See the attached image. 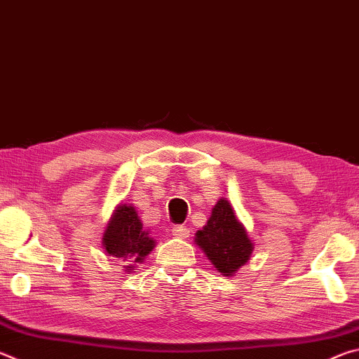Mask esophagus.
I'll return each instance as SVG.
<instances>
[{
	"mask_svg": "<svg viewBox=\"0 0 359 359\" xmlns=\"http://www.w3.org/2000/svg\"><path fill=\"white\" fill-rule=\"evenodd\" d=\"M172 234L179 239H185V238H188V236H190V229L184 226V224H180V226H174Z\"/></svg>",
	"mask_w": 359,
	"mask_h": 359,
	"instance_id": "esophagus-1",
	"label": "esophagus"
}]
</instances>
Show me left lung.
<instances>
[{"mask_svg": "<svg viewBox=\"0 0 359 359\" xmlns=\"http://www.w3.org/2000/svg\"><path fill=\"white\" fill-rule=\"evenodd\" d=\"M194 244L224 277L236 276L248 263L253 252V242L244 223L226 198L218 199L208 223L194 234Z\"/></svg>", "mask_w": 359, "mask_h": 359, "instance_id": "obj_1", "label": "left lung"}]
</instances>
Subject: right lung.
<instances>
[{"instance_id": "add662e5", "label": "right lung", "mask_w": 359, "mask_h": 359, "mask_svg": "<svg viewBox=\"0 0 359 359\" xmlns=\"http://www.w3.org/2000/svg\"><path fill=\"white\" fill-rule=\"evenodd\" d=\"M101 242L109 257L128 264L123 266L126 274L135 272L137 267L136 263L142 264L156 244V241L150 236V231L144 229L133 204H118L114 209Z\"/></svg>"}]
</instances>
